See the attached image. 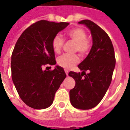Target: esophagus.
<instances>
[{
    "instance_id": "1",
    "label": "esophagus",
    "mask_w": 130,
    "mask_h": 130,
    "mask_svg": "<svg viewBox=\"0 0 130 130\" xmlns=\"http://www.w3.org/2000/svg\"><path fill=\"white\" fill-rule=\"evenodd\" d=\"M65 73H66V75H68V73H69V71H68V70H67V69H65Z\"/></svg>"
}]
</instances>
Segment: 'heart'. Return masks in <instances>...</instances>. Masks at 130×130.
Here are the masks:
<instances>
[{
	"label": "heart",
	"mask_w": 130,
	"mask_h": 130,
	"mask_svg": "<svg viewBox=\"0 0 130 130\" xmlns=\"http://www.w3.org/2000/svg\"><path fill=\"white\" fill-rule=\"evenodd\" d=\"M67 37L75 42L74 51H77L81 55L88 53L91 48V42L86 38V31L82 27H73L67 32ZM64 44V40L61 35L57 34L53 38L52 47L56 53L61 52ZM79 57L77 55H63L58 57L57 63L64 69H69L79 63Z\"/></svg>",
	"instance_id": "1"
}]
</instances>
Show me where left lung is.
Instances as JSON below:
<instances>
[{"mask_svg":"<svg viewBox=\"0 0 130 130\" xmlns=\"http://www.w3.org/2000/svg\"><path fill=\"white\" fill-rule=\"evenodd\" d=\"M78 23L85 25L90 30L92 46L86 58L78 65L82 72L69 73L75 81V87L69 91V97L73 107L87 110L96 107L107 92L115 69V57L112 42L102 28L88 19ZM86 71H89L87 74Z\"/></svg>","mask_w":130,"mask_h":130,"instance_id":"8db88e82","label":"left lung"}]
</instances>
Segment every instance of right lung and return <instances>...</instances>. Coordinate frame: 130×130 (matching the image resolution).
<instances>
[{
    "instance_id": "1",
    "label": "right lung",
    "mask_w": 130,
    "mask_h": 130,
    "mask_svg": "<svg viewBox=\"0 0 130 130\" xmlns=\"http://www.w3.org/2000/svg\"><path fill=\"white\" fill-rule=\"evenodd\" d=\"M41 20L27 27L19 39L11 56L13 82L21 99L35 109L48 108L66 77L63 67L43 70L44 65L56 64L53 38L69 25Z\"/></svg>"
}]
</instances>
